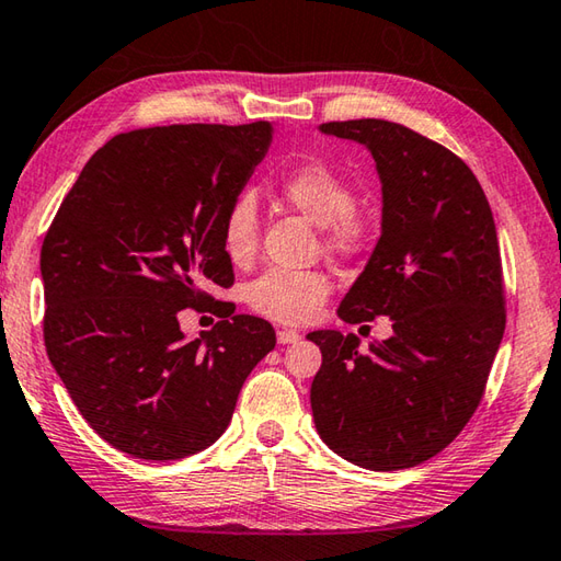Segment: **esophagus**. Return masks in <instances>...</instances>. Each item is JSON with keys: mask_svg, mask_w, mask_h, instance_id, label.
I'll use <instances>...</instances> for the list:
<instances>
[{"mask_svg": "<svg viewBox=\"0 0 561 561\" xmlns=\"http://www.w3.org/2000/svg\"><path fill=\"white\" fill-rule=\"evenodd\" d=\"M300 340V332L295 330H278V344H295Z\"/></svg>", "mask_w": 561, "mask_h": 561, "instance_id": "34e87169", "label": "esophagus"}]
</instances>
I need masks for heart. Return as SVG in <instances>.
Wrapping results in <instances>:
<instances>
[{
    "label": "heart",
    "mask_w": 561,
    "mask_h": 561,
    "mask_svg": "<svg viewBox=\"0 0 561 561\" xmlns=\"http://www.w3.org/2000/svg\"><path fill=\"white\" fill-rule=\"evenodd\" d=\"M283 199L322 229L324 247L334 256H356L368 244V221L356 213V193L346 178L322 161H305L280 178ZM259 247V209L251 195L231 199L221 217V251L247 266ZM330 298V280L320 271L268 268L247 285V302L253 312L283 324L310 322Z\"/></svg>",
    "instance_id": "b5f03b06"
}]
</instances>
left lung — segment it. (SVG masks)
I'll return each instance as SVG.
<instances>
[{
    "label": "left lung",
    "mask_w": 561,
    "mask_h": 561,
    "mask_svg": "<svg viewBox=\"0 0 561 561\" xmlns=\"http://www.w3.org/2000/svg\"><path fill=\"white\" fill-rule=\"evenodd\" d=\"M364 144L383 185L380 239L348 288V324L393 320V336L310 332L320 346L310 403L327 447L371 471L435 457L477 412L505 330L499 234L471 168L445 146L386 119L327 122Z\"/></svg>",
    "instance_id": "left-lung-1"
}]
</instances>
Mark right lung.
Masks as SVG:
<instances>
[{
    "label": "right lung",
    "mask_w": 561,
    "mask_h": 561,
    "mask_svg": "<svg viewBox=\"0 0 561 561\" xmlns=\"http://www.w3.org/2000/svg\"><path fill=\"white\" fill-rule=\"evenodd\" d=\"M253 122L116 134L82 168L41 247L44 340L72 403L114 449L173 461L221 437L239 390L276 346L231 308L199 340L178 312L234 283L221 217L271 146Z\"/></svg>",
    "instance_id": "right-lung-1"
}]
</instances>
